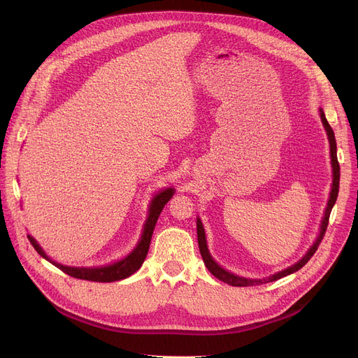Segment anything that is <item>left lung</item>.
<instances>
[{
    "label": "left lung",
    "instance_id": "1",
    "mask_svg": "<svg viewBox=\"0 0 358 358\" xmlns=\"http://www.w3.org/2000/svg\"><path fill=\"white\" fill-rule=\"evenodd\" d=\"M321 121L324 124V127H326V131H327V136H329V140H330V154H331V166H333V187H331V192H330V199H329V204H327V209H326V215H324L322 218V224H321V231H320V236L317 242L313 243V246L309 249L308 254L303 257L300 262L294 266H291L285 270H282V272H279L273 276H270L268 279H246V278H241V276H236L230 272H227V270H224L222 267H220L218 264H216L213 262V258L210 257L209 251H208V245H206V236H204V230H203V225L200 222V220H197V236H199V248H200V252H201V257H203V262L206 264V267L209 268V272L218 278L220 280H222V282L229 284V285H233V287H249V285H262V284H266V282H272V280H278L280 278H284L287 275H291L297 272V270H300L303 266H305L309 259L312 258V255L317 252V249L322 241L324 234H326V230H327V225H329V218H330V212L333 209V206L336 203V199H338V194H339V179H341V167H339V161H338V154H336V138H334V133L333 129L330 127V124L327 122L326 119V115H324V112L321 110Z\"/></svg>",
    "mask_w": 358,
    "mask_h": 358
}]
</instances>
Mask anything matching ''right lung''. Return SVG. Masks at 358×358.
Here are the masks:
<instances>
[{"label": "right lung", "instance_id": "1", "mask_svg": "<svg viewBox=\"0 0 358 358\" xmlns=\"http://www.w3.org/2000/svg\"><path fill=\"white\" fill-rule=\"evenodd\" d=\"M175 194V189L167 188L164 191H161L159 194H157L155 199L150 203V209H149V216L145 224V230H143V236L142 241L137 245V248L134 251L129 254L127 258L121 259L115 264L106 266V267H96V268H85V267H69V266H62L59 263L52 262V259L48 258V255L43 252V249L38 246V243L32 239L31 236H28V241L31 242V245L34 246L36 251L43 257L49 259V262L57 266L58 268H61L64 273H67L69 276L78 278V279H85V280H94V282H113V280H119V279H125L128 276H131L134 272L140 268V266L143 264L145 258L148 255L149 251V245H150V239H152L154 234V229L158 216L162 210V208L167 204V201L173 197Z\"/></svg>", "mask_w": 358, "mask_h": 358}]
</instances>
